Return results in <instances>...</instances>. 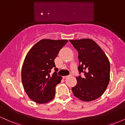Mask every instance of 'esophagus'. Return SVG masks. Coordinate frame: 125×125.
I'll return each instance as SVG.
<instances>
[{
  "label": "esophagus",
  "instance_id": "esophagus-1",
  "mask_svg": "<svg viewBox=\"0 0 125 125\" xmlns=\"http://www.w3.org/2000/svg\"><path fill=\"white\" fill-rule=\"evenodd\" d=\"M67 77H69V76H63V79H66Z\"/></svg>",
  "mask_w": 125,
  "mask_h": 125
}]
</instances>
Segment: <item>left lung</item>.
<instances>
[{
    "label": "left lung",
    "instance_id": "8db88e82",
    "mask_svg": "<svg viewBox=\"0 0 125 125\" xmlns=\"http://www.w3.org/2000/svg\"><path fill=\"white\" fill-rule=\"evenodd\" d=\"M78 52L80 73L77 84L72 88L74 96L84 102L92 101L102 95L110 81V63L103 50L93 40H69Z\"/></svg>",
    "mask_w": 125,
    "mask_h": 125
}]
</instances>
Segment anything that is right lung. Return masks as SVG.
I'll use <instances>...</instances> for the list:
<instances>
[{
    "label": "right lung",
    "mask_w": 125,
    "mask_h": 125,
    "mask_svg": "<svg viewBox=\"0 0 125 125\" xmlns=\"http://www.w3.org/2000/svg\"><path fill=\"white\" fill-rule=\"evenodd\" d=\"M67 40L42 39L37 42L26 56L21 68V81L28 96L36 103L51 101L55 95V87L62 77L57 73L50 75L56 68L54 60Z\"/></svg>",
    "instance_id": "1"
}]
</instances>
